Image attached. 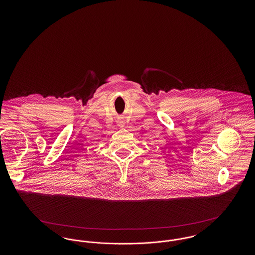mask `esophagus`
I'll list each match as a JSON object with an SVG mask.
<instances>
[{
    "label": "esophagus",
    "mask_w": 255,
    "mask_h": 255,
    "mask_svg": "<svg viewBox=\"0 0 255 255\" xmlns=\"http://www.w3.org/2000/svg\"><path fill=\"white\" fill-rule=\"evenodd\" d=\"M119 126L120 127H123V121H121V122H119Z\"/></svg>",
    "instance_id": "34e87169"
}]
</instances>
